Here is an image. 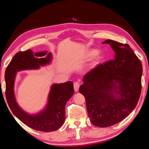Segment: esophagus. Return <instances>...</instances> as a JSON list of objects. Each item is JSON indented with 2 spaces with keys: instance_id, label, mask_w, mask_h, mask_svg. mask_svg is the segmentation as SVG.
I'll use <instances>...</instances> for the list:
<instances>
[{
  "instance_id": "34e87169",
  "label": "esophagus",
  "mask_w": 149,
  "mask_h": 149,
  "mask_svg": "<svg viewBox=\"0 0 149 149\" xmlns=\"http://www.w3.org/2000/svg\"><path fill=\"white\" fill-rule=\"evenodd\" d=\"M74 91H76V92H78V89H79V83L78 82H74Z\"/></svg>"
}]
</instances>
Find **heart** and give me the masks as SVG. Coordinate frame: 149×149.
<instances>
[{
	"label": "heart",
	"mask_w": 149,
	"mask_h": 149,
	"mask_svg": "<svg viewBox=\"0 0 149 149\" xmlns=\"http://www.w3.org/2000/svg\"><path fill=\"white\" fill-rule=\"evenodd\" d=\"M96 53V50H95V49H91V50H89L88 52L87 56H91Z\"/></svg>",
	"instance_id": "heart-1"
}]
</instances>
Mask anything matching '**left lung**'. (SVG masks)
<instances>
[{
    "instance_id": "left-lung-1",
    "label": "left lung",
    "mask_w": 149,
    "mask_h": 149,
    "mask_svg": "<svg viewBox=\"0 0 149 149\" xmlns=\"http://www.w3.org/2000/svg\"><path fill=\"white\" fill-rule=\"evenodd\" d=\"M114 59L86 74L79 92L84 95L91 123L100 127L123 120L135 109L141 93L142 66L127 44L107 40Z\"/></svg>"
}]
</instances>
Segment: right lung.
Listing matches in <instances>:
<instances>
[{
	"instance_id": "1",
	"label": "right lung",
	"mask_w": 149,
	"mask_h": 149,
	"mask_svg": "<svg viewBox=\"0 0 149 149\" xmlns=\"http://www.w3.org/2000/svg\"><path fill=\"white\" fill-rule=\"evenodd\" d=\"M51 53H33L31 49L17 53L8 64L6 73V96L12 113L29 127L42 132H52L60 128L65 119V106L73 95V83L53 84L48 95V104L38 114L31 115L22 110L16 102L14 83L17 72L26 70L38 69L50 63Z\"/></svg>"
}]
</instances>
